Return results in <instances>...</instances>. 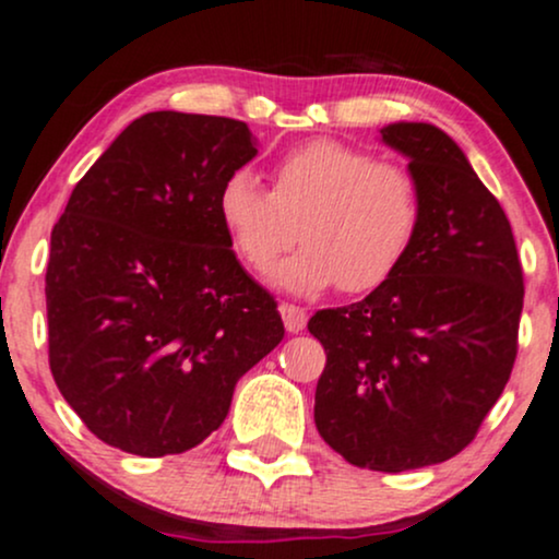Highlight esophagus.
<instances>
[{"instance_id":"esophagus-1","label":"esophagus","mask_w":559,"mask_h":559,"mask_svg":"<svg viewBox=\"0 0 559 559\" xmlns=\"http://www.w3.org/2000/svg\"><path fill=\"white\" fill-rule=\"evenodd\" d=\"M282 322H285L287 332H300L306 328V311L296 304H280Z\"/></svg>"}]
</instances>
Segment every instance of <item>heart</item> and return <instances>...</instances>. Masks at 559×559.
Returning <instances> with one entry per match:
<instances>
[{"label":"heart","mask_w":559,"mask_h":559,"mask_svg":"<svg viewBox=\"0 0 559 559\" xmlns=\"http://www.w3.org/2000/svg\"><path fill=\"white\" fill-rule=\"evenodd\" d=\"M216 209L231 250L255 274L269 272L300 237L304 248L274 282L306 296L335 285L348 296L378 290L423 227L417 179L337 140L287 150L272 171V192L253 174H229Z\"/></svg>","instance_id":"1"}]
</instances>
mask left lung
<instances>
[{
  "instance_id": "obj_1",
  "label": "left lung",
  "mask_w": 559,
  "mask_h": 559,
  "mask_svg": "<svg viewBox=\"0 0 559 559\" xmlns=\"http://www.w3.org/2000/svg\"><path fill=\"white\" fill-rule=\"evenodd\" d=\"M380 134L409 158L423 227L385 285L309 319L328 350L313 423L350 465L404 473L478 436L515 367L525 287L510 218L456 142L430 123Z\"/></svg>"
}]
</instances>
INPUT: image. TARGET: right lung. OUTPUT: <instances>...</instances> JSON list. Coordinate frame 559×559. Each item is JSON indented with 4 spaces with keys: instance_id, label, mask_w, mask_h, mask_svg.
I'll return each instance as SVG.
<instances>
[{
    "instance_id": "add662e5",
    "label": "right lung",
    "mask_w": 559,
    "mask_h": 559,
    "mask_svg": "<svg viewBox=\"0 0 559 559\" xmlns=\"http://www.w3.org/2000/svg\"><path fill=\"white\" fill-rule=\"evenodd\" d=\"M255 153L235 118L147 112L52 227L49 369L108 447L166 456L203 443L237 380L285 337L277 300L240 266L216 209Z\"/></svg>"
}]
</instances>
